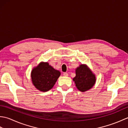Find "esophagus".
I'll return each instance as SVG.
<instances>
[{"instance_id": "esophagus-1", "label": "esophagus", "mask_w": 128, "mask_h": 128, "mask_svg": "<svg viewBox=\"0 0 128 128\" xmlns=\"http://www.w3.org/2000/svg\"><path fill=\"white\" fill-rule=\"evenodd\" d=\"M63 75L64 76H68L69 75H68V74L67 72H64L63 73Z\"/></svg>"}]
</instances>
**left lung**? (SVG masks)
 Listing matches in <instances>:
<instances>
[{
  "mask_svg": "<svg viewBox=\"0 0 128 128\" xmlns=\"http://www.w3.org/2000/svg\"><path fill=\"white\" fill-rule=\"evenodd\" d=\"M76 76L73 81L78 90L85 92L91 89L96 82V76L89 68L81 64L75 70Z\"/></svg>",
  "mask_w": 128,
  "mask_h": 128,
  "instance_id": "1",
  "label": "left lung"
}]
</instances>
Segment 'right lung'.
Returning <instances> with one entry per match:
<instances>
[{
  "label": "right lung",
  "mask_w": 128,
  "mask_h": 128,
  "mask_svg": "<svg viewBox=\"0 0 128 128\" xmlns=\"http://www.w3.org/2000/svg\"><path fill=\"white\" fill-rule=\"evenodd\" d=\"M32 84L40 91L47 92L53 88L60 75V72L54 69L47 62H41L31 72Z\"/></svg>",
  "instance_id": "add662e5"
}]
</instances>
